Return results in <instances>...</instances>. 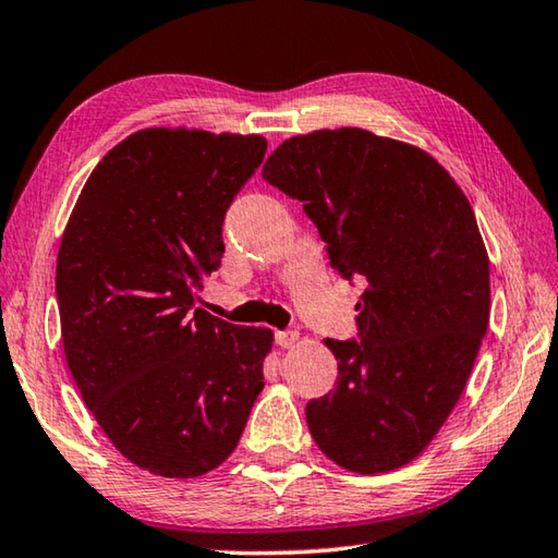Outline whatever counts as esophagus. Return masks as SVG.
<instances>
[{
	"label": "esophagus",
	"mask_w": 558,
	"mask_h": 558,
	"mask_svg": "<svg viewBox=\"0 0 558 558\" xmlns=\"http://www.w3.org/2000/svg\"><path fill=\"white\" fill-rule=\"evenodd\" d=\"M295 342H299V332H295V329H283V332H277V344H279V347L289 349V347H293Z\"/></svg>",
	"instance_id": "1"
}]
</instances>
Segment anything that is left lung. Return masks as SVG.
Masks as SVG:
<instances>
[{
	"instance_id": "obj_1",
	"label": "left lung",
	"mask_w": 558,
	"mask_h": 558,
	"mask_svg": "<svg viewBox=\"0 0 558 558\" xmlns=\"http://www.w3.org/2000/svg\"><path fill=\"white\" fill-rule=\"evenodd\" d=\"M263 178L303 211L339 275L361 279L356 339H327L337 385L305 404L313 440L359 474L412 462L468 383L492 289L480 226L426 151L368 130L283 142Z\"/></svg>"
}]
</instances>
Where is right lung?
I'll use <instances>...</instances> for the list:
<instances>
[{"label": "right lung", "instance_id": "1", "mask_svg": "<svg viewBox=\"0 0 558 558\" xmlns=\"http://www.w3.org/2000/svg\"><path fill=\"white\" fill-rule=\"evenodd\" d=\"M265 151L257 134L142 130L94 168L64 229L66 366L112 446L151 474L219 468L265 388L271 329L199 308L226 211Z\"/></svg>", "mask_w": 558, "mask_h": 558}]
</instances>
